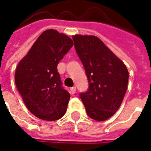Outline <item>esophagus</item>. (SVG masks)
Masks as SVG:
<instances>
[{
	"label": "esophagus",
	"instance_id": "34e87169",
	"mask_svg": "<svg viewBox=\"0 0 151 151\" xmlns=\"http://www.w3.org/2000/svg\"><path fill=\"white\" fill-rule=\"evenodd\" d=\"M75 93H76L75 87H73V88H70V93H71V94H74Z\"/></svg>",
	"mask_w": 151,
	"mask_h": 151
}]
</instances>
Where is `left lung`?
Instances as JSON below:
<instances>
[{
	"mask_svg": "<svg viewBox=\"0 0 151 151\" xmlns=\"http://www.w3.org/2000/svg\"><path fill=\"white\" fill-rule=\"evenodd\" d=\"M77 54L83 65L88 89L79 97L89 117L106 121L116 112L123 101L129 73L124 63L93 35L73 36Z\"/></svg>",
	"mask_w": 151,
	"mask_h": 151,
	"instance_id": "1",
	"label": "left lung"
}]
</instances>
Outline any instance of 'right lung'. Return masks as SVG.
Listing matches in <instances>:
<instances>
[{
  "instance_id": "right-lung-1",
  "label": "right lung",
  "mask_w": 151,
  "mask_h": 151,
  "mask_svg": "<svg viewBox=\"0 0 151 151\" xmlns=\"http://www.w3.org/2000/svg\"><path fill=\"white\" fill-rule=\"evenodd\" d=\"M73 45L66 35L47 29L16 68L17 90L28 110L38 118L56 121L66 112L70 94L63 87L57 66Z\"/></svg>"
}]
</instances>
